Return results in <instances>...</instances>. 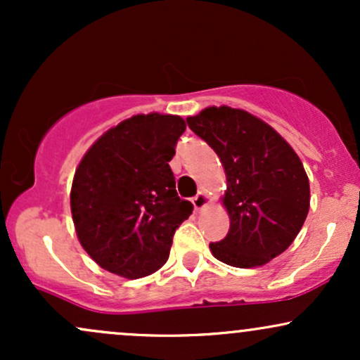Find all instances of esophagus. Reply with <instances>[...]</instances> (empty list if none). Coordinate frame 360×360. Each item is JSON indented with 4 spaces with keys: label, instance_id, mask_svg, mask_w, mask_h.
Returning <instances> with one entry per match:
<instances>
[{
    "label": "esophagus",
    "instance_id": "34e87169",
    "mask_svg": "<svg viewBox=\"0 0 360 360\" xmlns=\"http://www.w3.org/2000/svg\"><path fill=\"white\" fill-rule=\"evenodd\" d=\"M208 203H210V196L205 191H200V193L196 194V196L193 198L194 210H203Z\"/></svg>",
    "mask_w": 360,
    "mask_h": 360
}]
</instances>
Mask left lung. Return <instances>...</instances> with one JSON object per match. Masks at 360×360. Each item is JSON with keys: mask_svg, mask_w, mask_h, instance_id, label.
Here are the masks:
<instances>
[{"mask_svg": "<svg viewBox=\"0 0 360 360\" xmlns=\"http://www.w3.org/2000/svg\"><path fill=\"white\" fill-rule=\"evenodd\" d=\"M188 125L220 157L223 206L230 230L210 243L221 262L242 269L278 257L300 233L309 210V181L300 157L278 131L249 111L210 106Z\"/></svg>", "mask_w": 360, "mask_h": 360, "instance_id": "1", "label": "left lung"}]
</instances>
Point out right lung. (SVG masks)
Returning <instances> with one entry per match:
<instances>
[{
	"label": "right lung",
	"instance_id": "obj_1",
	"mask_svg": "<svg viewBox=\"0 0 360 360\" xmlns=\"http://www.w3.org/2000/svg\"><path fill=\"white\" fill-rule=\"evenodd\" d=\"M184 130L176 115H135L81 159L71 213L82 249L103 269L139 279L167 262L176 229L193 213L169 167Z\"/></svg>",
	"mask_w": 360,
	"mask_h": 360
}]
</instances>
